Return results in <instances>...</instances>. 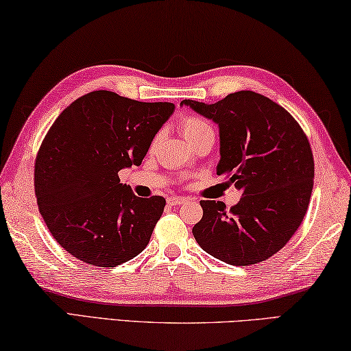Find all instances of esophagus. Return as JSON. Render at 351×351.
Listing matches in <instances>:
<instances>
[{"label":"esophagus","instance_id":"1","mask_svg":"<svg viewBox=\"0 0 351 351\" xmlns=\"http://www.w3.org/2000/svg\"><path fill=\"white\" fill-rule=\"evenodd\" d=\"M186 199L185 197H179V195H171V197L168 199V204L169 205H172V206H176V205H183V204H186Z\"/></svg>","mask_w":351,"mask_h":351}]
</instances>
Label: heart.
<instances>
[{"instance_id": "1", "label": "heart", "mask_w": 351, "mask_h": 351, "mask_svg": "<svg viewBox=\"0 0 351 351\" xmlns=\"http://www.w3.org/2000/svg\"><path fill=\"white\" fill-rule=\"evenodd\" d=\"M180 128H182L183 134H185L186 140H191L204 132L213 131L210 123H208L205 119H202V117H195V115L183 117L180 121Z\"/></svg>"}]
</instances>
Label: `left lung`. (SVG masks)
Returning a JSON list of instances; mask_svg holds the SVG:
<instances>
[{"instance_id": "8db88e82", "label": "left lung", "mask_w": 351, "mask_h": 351, "mask_svg": "<svg viewBox=\"0 0 351 351\" xmlns=\"http://www.w3.org/2000/svg\"><path fill=\"white\" fill-rule=\"evenodd\" d=\"M220 129L217 176L242 191L226 211L222 202L200 200L204 217L195 241L230 265H253L278 253L308 210L315 160L310 141L280 104L253 90H239L214 104L183 100Z\"/></svg>"}]
</instances>
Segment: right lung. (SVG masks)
<instances>
[{
	"label": "right lung",
	"instance_id": "1",
	"mask_svg": "<svg viewBox=\"0 0 351 351\" xmlns=\"http://www.w3.org/2000/svg\"><path fill=\"white\" fill-rule=\"evenodd\" d=\"M174 108L94 90L71 103L43 138L36 204L55 241L78 261L110 268L146 248L166 200L137 197L119 171L141 163Z\"/></svg>",
	"mask_w": 351,
	"mask_h": 351
}]
</instances>
